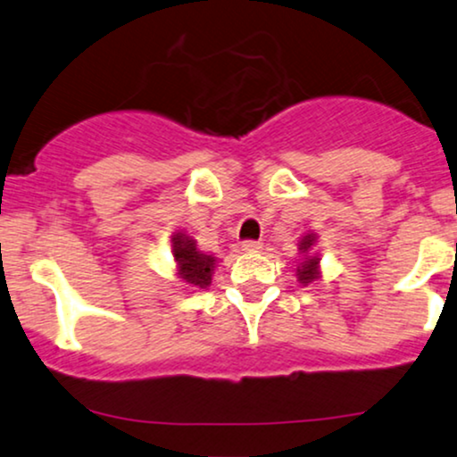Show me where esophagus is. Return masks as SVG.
<instances>
[{
	"mask_svg": "<svg viewBox=\"0 0 457 457\" xmlns=\"http://www.w3.org/2000/svg\"><path fill=\"white\" fill-rule=\"evenodd\" d=\"M241 250L248 252V254H256V252L262 250V244L261 241H244V244H241Z\"/></svg>",
	"mask_w": 457,
	"mask_h": 457,
	"instance_id": "34e87169",
	"label": "esophagus"
}]
</instances>
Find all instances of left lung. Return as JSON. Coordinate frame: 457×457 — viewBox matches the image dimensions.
I'll list each match as a JSON object with an SVG mask.
<instances>
[{
  "mask_svg": "<svg viewBox=\"0 0 457 457\" xmlns=\"http://www.w3.org/2000/svg\"><path fill=\"white\" fill-rule=\"evenodd\" d=\"M316 241H319V235L308 230L297 244L299 259L295 276H297V282L303 284V287H308V284H312L320 278V252L316 250Z\"/></svg>",
  "mask_w": 457,
  "mask_h": 457,
  "instance_id": "8db88e82",
  "label": "left lung"
}]
</instances>
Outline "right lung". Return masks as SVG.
Instances as JSON below:
<instances>
[{
    "label": "right lung",
    "mask_w": 457,
    "mask_h": 457,
    "mask_svg": "<svg viewBox=\"0 0 457 457\" xmlns=\"http://www.w3.org/2000/svg\"><path fill=\"white\" fill-rule=\"evenodd\" d=\"M170 252H173L177 278L190 288H207L212 284L213 270L218 259L213 254H205L196 248V239L186 230H177L170 237Z\"/></svg>",
    "instance_id": "1"
}]
</instances>
